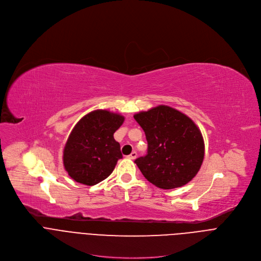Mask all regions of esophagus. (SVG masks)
Segmentation results:
<instances>
[{"label":"esophagus","mask_w":261,"mask_h":261,"mask_svg":"<svg viewBox=\"0 0 261 261\" xmlns=\"http://www.w3.org/2000/svg\"><path fill=\"white\" fill-rule=\"evenodd\" d=\"M136 156H137L136 152H132V153L128 156V158H129V159H131V160H134V159L136 158Z\"/></svg>","instance_id":"obj_1"}]
</instances>
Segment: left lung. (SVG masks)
Here are the masks:
<instances>
[{
    "mask_svg": "<svg viewBox=\"0 0 261 261\" xmlns=\"http://www.w3.org/2000/svg\"><path fill=\"white\" fill-rule=\"evenodd\" d=\"M134 119L147 140L146 156L135 160L144 177L165 190L188 184L204 158V141L196 124L167 105L140 111Z\"/></svg>",
    "mask_w": 261,
    "mask_h": 261,
    "instance_id": "8db88e82",
    "label": "left lung"
}]
</instances>
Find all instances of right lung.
Instances as JSON below:
<instances>
[{"instance_id": "add662e5", "label": "right lung", "mask_w": 261, "mask_h": 261, "mask_svg": "<svg viewBox=\"0 0 261 261\" xmlns=\"http://www.w3.org/2000/svg\"><path fill=\"white\" fill-rule=\"evenodd\" d=\"M125 118L106 109L93 110L74 126L63 151V164L75 181L94 186L114 171L122 153L114 133Z\"/></svg>"}]
</instances>
